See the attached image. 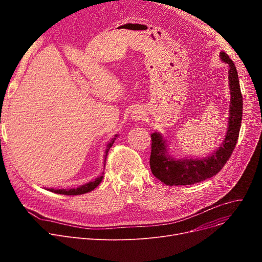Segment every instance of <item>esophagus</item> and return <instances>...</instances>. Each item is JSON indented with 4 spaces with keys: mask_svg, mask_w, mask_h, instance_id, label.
I'll return each mask as SVG.
<instances>
[{
    "mask_svg": "<svg viewBox=\"0 0 262 262\" xmlns=\"http://www.w3.org/2000/svg\"><path fill=\"white\" fill-rule=\"evenodd\" d=\"M144 116H145V113L141 107H135L130 112V119L134 121L143 120Z\"/></svg>",
    "mask_w": 262,
    "mask_h": 262,
    "instance_id": "34e87169",
    "label": "esophagus"
}]
</instances>
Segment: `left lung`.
Masks as SVG:
<instances>
[{
    "label": "left lung",
    "mask_w": 262,
    "mask_h": 262,
    "mask_svg": "<svg viewBox=\"0 0 262 262\" xmlns=\"http://www.w3.org/2000/svg\"><path fill=\"white\" fill-rule=\"evenodd\" d=\"M220 57L228 64V81L230 90V105L228 127L225 138L219 148L210 156L193 159H175L167 152V141L160 133H153L152 152L149 157V166L153 175L160 182L169 186L193 185L207 180L217 174L229 159L238 141L242 121L243 100L239 85V77L235 63L224 52L220 53Z\"/></svg>",
    "instance_id": "left-lung-1"
}]
</instances>
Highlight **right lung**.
I'll return each mask as SVG.
<instances>
[{
  "mask_svg": "<svg viewBox=\"0 0 262 262\" xmlns=\"http://www.w3.org/2000/svg\"><path fill=\"white\" fill-rule=\"evenodd\" d=\"M116 137H118V135H116L115 138H113L112 140H110V142L107 144V148H106V150H105V155H104V166L106 164L107 154H108V152H109L110 147L113 146V144H114V142H115V140H116ZM103 177H104V172L102 173L101 176L96 177L94 181H92V182H90V183H87V184H85V185H81V186H79V187H77V188H73V189H53V188H51V189H48V190L51 191V192H54V193L64 194V195L85 194V193H87V192H90V191H92L94 188L98 187V186L101 184V182H102V180H103Z\"/></svg>",
  "mask_w": 262,
  "mask_h": 262,
  "instance_id": "right-lung-1",
  "label": "right lung"
}]
</instances>
